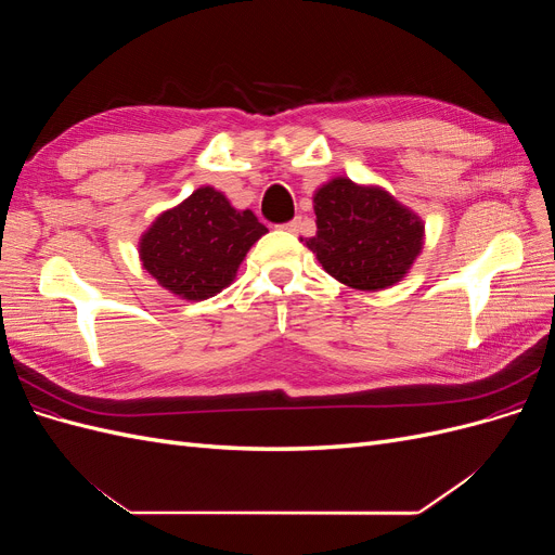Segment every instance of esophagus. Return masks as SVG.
<instances>
[{
  "instance_id": "obj_1",
  "label": "esophagus",
  "mask_w": 555,
  "mask_h": 555,
  "mask_svg": "<svg viewBox=\"0 0 555 555\" xmlns=\"http://www.w3.org/2000/svg\"><path fill=\"white\" fill-rule=\"evenodd\" d=\"M282 229H284V231H292V233H296V231L300 229V220L296 217V220H292V222H287V224H282Z\"/></svg>"
}]
</instances>
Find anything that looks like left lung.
<instances>
[{"label": "left lung", "instance_id": "8db88e82", "mask_svg": "<svg viewBox=\"0 0 555 555\" xmlns=\"http://www.w3.org/2000/svg\"><path fill=\"white\" fill-rule=\"evenodd\" d=\"M317 233L304 243L351 289H389L424 249L422 217L377 184L333 178L312 196Z\"/></svg>", "mask_w": 555, "mask_h": 555}]
</instances>
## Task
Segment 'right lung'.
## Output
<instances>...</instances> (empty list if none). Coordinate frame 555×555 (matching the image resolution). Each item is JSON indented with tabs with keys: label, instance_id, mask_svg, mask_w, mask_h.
<instances>
[{
	"label": "right lung",
	"instance_id": "1",
	"mask_svg": "<svg viewBox=\"0 0 555 555\" xmlns=\"http://www.w3.org/2000/svg\"><path fill=\"white\" fill-rule=\"evenodd\" d=\"M263 233L268 229L255 212L236 210L215 188H198L150 224L139 255L164 289L188 300H206L229 287Z\"/></svg>",
	"mask_w": 555,
	"mask_h": 555
}]
</instances>
